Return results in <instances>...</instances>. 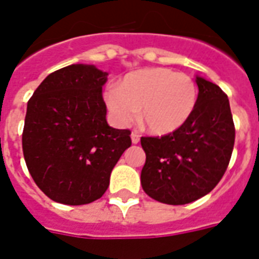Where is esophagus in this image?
<instances>
[{
	"instance_id": "obj_1",
	"label": "esophagus",
	"mask_w": 259,
	"mask_h": 259,
	"mask_svg": "<svg viewBox=\"0 0 259 259\" xmlns=\"http://www.w3.org/2000/svg\"><path fill=\"white\" fill-rule=\"evenodd\" d=\"M130 137H132V142H133V144H138V142H140V134H138L137 132H133Z\"/></svg>"
}]
</instances>
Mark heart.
Listing matches in <instances>:
<instances>
[{"instance_id": "heart-1", "label": "heart", "mask_w": 259, "mask_h": 259, "mask_svg": "<svg viewBox=\"0 0 259 259\" xmlns=\"http://www.w3.org/2000/svg\"><path fill=\"white\" fill-rule=\"evenodd\" d=\"M105 101L119 125L136 121L140 110L141 125L154 136H165L191 118L197 103V86L188 75L149 67L126 75L119 87H110Z\"/></svg>"}]
</instances>
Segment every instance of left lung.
Listing matches in <instances>:
<instances>
[{"instance_id":"1","label":"left lung","mask_w":259,"mask_h":259,"mask_svg":"<svg viewBox=\"0 0 259 259\" xmlns=\"http://www.w3.org/2000/svg\"><path fill=\"white\" fill-rule=\"evenodd\" d=\"M196 84V107L180 129L141 138L142 189L160 203L180 205L203 197L217 187L231 158L235 127L229 98L201 76Z\"/></svg>"}]
</instances>
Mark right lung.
<instances>
[{
    "label": "right lung",
    "instance_id": "obj_1",
    "mask_svg": "<svg viewBox=\"0 0 259 259\" xmlns=\"http://www.w3.org/2000/svg\"><path fill=\"white\" fill-rule=\"evenodd\" d=\"M107 75L91 64H71L48 75L28 102L24 158L34 183L56 203L82 205L102 197L132 145L130 130L106 121Z\"/></svg>",
    "mask_w": 259,
    "mask_h": 259
}]
</instances>
